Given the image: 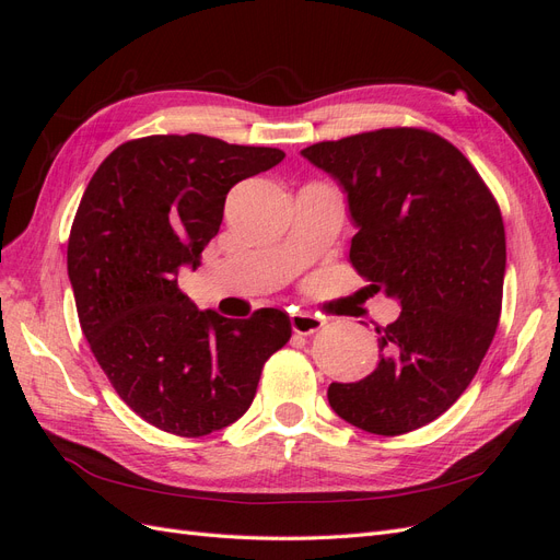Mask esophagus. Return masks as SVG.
I'll list each match as a JSON object with an SVG mask.
<instances>
[{
  "instance_id": "34e87169",
  "label": "esophagus",
  "mask_w": 560,
  "mask_h": 560,
  "mask_svg": "<svg viewBox=\"0 0 560 560\" xmlns=\"http://www.w3.org/2000/svg\"><path fill=\"white\" fill-rule=\"evenodd\" d=\"M290 322H292V331H296V334H313V331L325 327V319L313 315V313H294V315H290Z\"/></svg>"
}]
</instances>
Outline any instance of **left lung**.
Wrapping results in <instances>:
<instances>
[{"instance_id":"1","label":"left lung","mask_w":560,"mask_h":560,"mask_svg":"<svg viewBox=\"0 0 560 560\" xmlns=\"http://www.w3.org/2000/svg\"><path fill=\"white\" fill-rule=\"evenodd\" d=\"M301 156L348 196L354 270L401 303L393 325L376 327L374 374L331 383V409L383 436L428 425L465 393L498 329L506 266L498 202L430 130L381 128Z\"/></svg>"}]
</instances>
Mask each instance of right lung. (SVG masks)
<instances>
[{"label":"right lung","mask_w":560,"mask_h":560,"mask_svg":"<svg viewBox=\"0 0 560 560\" xmlns=\"http://www.w3.org/2000/svg\"><path fill=\"white\" fill-rule=\"evenodd\" d=\"M282 159L273 147L151 135L116 147L83 191L67 243L81 329L118 397L163 432L206 436L238 420L290 341L287 313L229 319L177 284L182 266H200L231 186Z\"/></svg>","instance_id":"obj_1"}]
</instances>
